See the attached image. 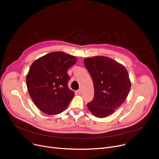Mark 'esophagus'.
<instances>
[{
	"mask_svg": "<svg viewBox=\"0 0 159 159\" xmlns=\"http://www.w3.org/2000/svg\"><path fill=\"white\" fill-rule=\"evenodd\" d=\"M77 92H78L79 94H81V93H82V89H79L77 91Z\"/></svg>",
	"mask_w": 159,
	"mask_h": 159,
	"instance_id": "esophagus-1",
	"label": "esophagus"
}]
</instances>
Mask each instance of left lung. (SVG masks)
I'll use <instances>...</instances> for the list:
<instances>
[{
  "instance_id": "left-lung-1",
  "label": "left lung",
  "mask_w": 159,
  "mask_h": 159,
  "mask_svg": "<svg viewBox=\"0 0 159 159\" xmlns=\"http://www.w3.org/2000/svg\"><path fill=\"white\" fill-rule=\"evenodd\" d=\"M93 79L94 98L87 107L95 116L112 114L126 99L131 82L125 67L110 57L97 56L84 60Z\"/></svg>"
}]
</instances>
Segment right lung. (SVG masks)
Masks as SVG:
<instances>
[{
    "mask_svg": "<svg viewBox=\"0 0 159 159\" xmlns=\"http://www.w3.org/2000/svg\"><path fill=\"white\" fill-rule=\"evenodd\" d=\"M77 58L61 52L49 53L35 61L26 76V84L32 101L39 109L49 115L62 113L73 98L69 89L68 69Z\"/></svg>",
    "mask_w": 159,
    "mask_h": 159,
    "instance_id": "add662e5",
    "label": "right lung"
}]
</instances>
